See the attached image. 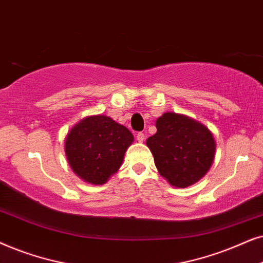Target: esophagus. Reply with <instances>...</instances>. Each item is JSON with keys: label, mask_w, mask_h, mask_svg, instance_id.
<instances>
[{"label": "esophagus", "mask_w": 263, "mask_h": 263, "mask_svg": "<svg viewBox=\"0 0 263 263\" xmlns=\"http://www.w3.org/2000/svg\"><path fill=\"white\" fill-rule=\"evenodd\" d=\"M136 138H137V141L139 142V143H143L145 141V135L144 134H142V132H139V134L136 136Z\"/></svg>", "instance_id": "34e87169"}]
</instances>
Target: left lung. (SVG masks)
Returning a JSON list of instances; mask_svg holds the SVG:
<instances>
[{
  "mask_svg": "<svg viewBox=\"0 0 263 263\" xmlns=\"http://www.w3.org/2000/svg\"><path fill=\"white\" fill-rule=\"evenodd\" d=\"M156 134L146 139L155 166L168 183L187 187L201 180L214 162L216 142L207 126L184 114L163 113Z\"/></svg>",
  "mask_w": 263,
  "mask_h": 263,
  "instance_id": "left-lung-1",
  "label": "left lung"
}]
</instances>
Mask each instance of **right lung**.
I'll use <instances>...</instances> for the list:
<instances>
[{
  "instance_id": "1",
  "label": "right lung",
  "mask_w": 263,
  "mask_h": 263,
  "mask_svg": "<svg viewBox=\"0 0 263 263\" xmlns=\"http://www.w3.org/2000/svg\"><path fill=\"white\" fill-rule=\"evenodd\" d=\"M134 135L107 115H90L69 129L65 154L71 170L86 183L106 184L118 172Z\"/></svg>"
}]
</instances>
